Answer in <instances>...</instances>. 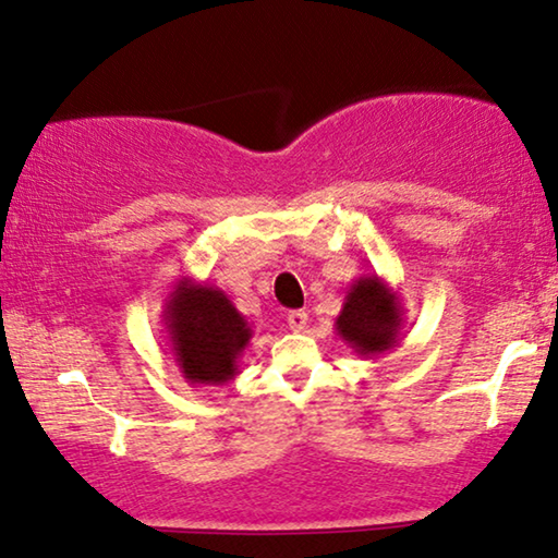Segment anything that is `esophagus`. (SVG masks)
Returning a JSON list of instances; mask_svg holds the SVG:
<instances>
[{"label":"esophagus","instance_id":"34e87169","mask_svg":"<svg viewBox=\"0 0 558 558\" xmlns=\"http://www.w3.org/2000/svg\"><path fill=\"white\" fill-rule=\"evenodd\" d=\"M306 322H310V317H306L304 310H294L287 314V325L292 332H302V329L306 327Z\"/></svg>","mask_w":558,"mask_h":558}]
</instances>
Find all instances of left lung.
Segmentation results:
<instances>
[{"instance_id": "8db88e82", "label": "left lung", "mask_w": 558, "mask_h": 558, "mask_svg": "<svg viewBox=\"0 0 558 558\" xmlns=\"http://www.w3.org/2000/svg\"><path fill=\"white\" fill-rule=\"evenodd\" d=\"M402 299L377 274H362L347 289L342 312L337 314L335 329L347 347L360 357L375 360L400 344Z\"/></svg>"}]
</instances>
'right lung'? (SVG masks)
Here are the masks:
<instances>
[{
	"label": "right lung",
	"mask_w": 558,
	"mask_h": 558,
	"mask_svg": "<svg viewBox=\"0 0 558 558\" xmlns=\"http://www.w3.org/2000/svg\"><path fill=\"white\" fill-rule=\"evenodd\" d=\"M163 325L175 365L193 387L231 383L254 335L226 292L193 277H181L166 296Z\"/></svg>",
	"instance_id": "right-lung-1"
}]
</instances>
